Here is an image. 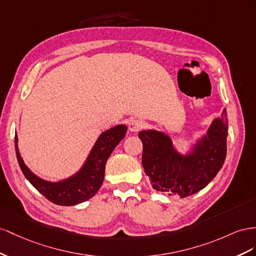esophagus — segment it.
<instances>
[{
    "label": "esophagus",
    "instance_id": "esophagus-1",
    "mask_svg": "<svg viewBox=\"0 0 256 256\" xmlns=\"http://www.w3.org/2000/svg\"><path fill=\"white\" fill-rule=\"evenodd\" d=\"M144 126V123L142 121H140V120H133L132 122L130 123L128 128H130V132L136 133V132H138V130H140Z\"/></svg>",
    "mask_w": 256,
    "mask_h": 256
}]
</instances>
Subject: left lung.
<instances>
[{"mask_svg": "<svg viewBox=\"0 0 256 256\" xmlns=\"http://www.w3.org/2000/svg\"><path fill=\"white\" fill-rule=\"evenodd\" d=\"M228 114L214 121L208 136L193 156H182L174 150L166 135L156 130H142L138 137L142 142V163L152 188L181 198L205 188L220 172L225 162Z\"/></svg>", "mask_w": 256, "mask_h": 256, "instance_id": "1", "label": "left lung"}]
</instances>
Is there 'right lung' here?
Segmentation results:
<instances>
[{"label": "right lung", "mask_w": 256, "mask_h": 256, "mask_svg": "<svg viewBox=\"0 0 256 256\" xmlns=\"http://www.w3.org/2000/svg\"><path fill=\"white\" fill-rule=\"evenodd\" d=\"M126 132V126H118L106 130L100 136L82 172L58 184L44 181L28 170L19 154L17 136H14V148L20 168L30 184L51 202L60 206H72L90 200L96 194L103 184L107 160L116 146L123 140Z\"/></svg>", "instance_id": "right-lung-1"}]
</instances>
